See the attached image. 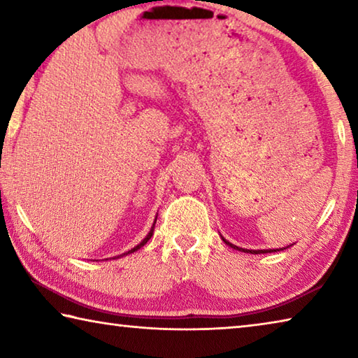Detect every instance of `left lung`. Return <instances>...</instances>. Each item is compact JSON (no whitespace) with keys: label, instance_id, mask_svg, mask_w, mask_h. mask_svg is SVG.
I'll list each match as a JSON object with an SVG mask.
<instances>
[{"label":"left lung","instance_id":"left-lung-1","mask_svg":"<svg viewBox=\"0 0 358 358\" xmlns=\"http://www.w3.org/2000/svg\"><path fill=\"white\" fill-rule=\"evenodd\" d=\"M224 240V238H222ZM224 243L226 245H229L230 248H234V250H237V251H241V252H251V254H260V252H273V251H276V250H273V251H270V250H259V251H251V250H243V248H238V246H235V245H232V243H229L227 240H224Z\"/></svg>","mask_w":358,"mask_h":358}]
</instances>
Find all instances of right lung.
Here are the masks:
<instances>
[{"instance_id": "obj_1", "label": "right lung", "mask_w": 358, "mask_h": 358, "mask_svg": "<svg viewBox=\"0 0 358 358\" xmlns=\"http://www.w3.org/2000/svg\"><path fill=\"white\" fill-rule=\"evenodd\" d=\"M155 224H156V221H155ZM155 224H153V227H151V230H150V234L147 235V237H145L142 241H141V243H138L136 248H132V250L131 251H128V252H124V254H131V252H134V251H137V250H141V248L145 245V243H147V241L151 238V235H153V232H155Z\"/></svg>"}]
</instances>
